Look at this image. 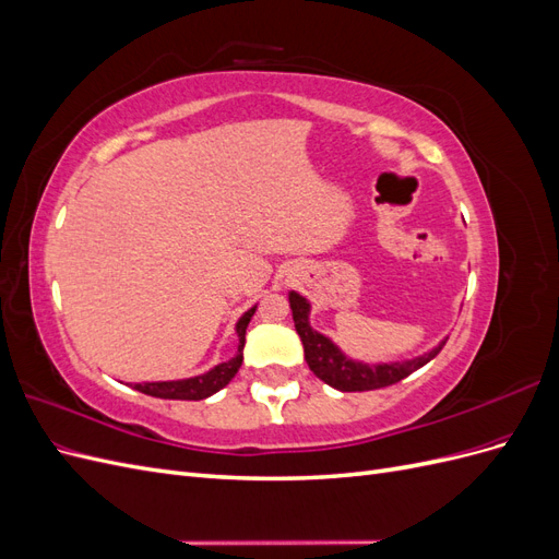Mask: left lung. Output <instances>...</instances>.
<instances>
[{"mask_svg":"<svg viewBox=\"0 0 559 559\" xmlns=\"http://www.w3.org/2000/svg\"><path fill=\"white\" fill-rule=\"evenodd\" d=\"M289 306L294 312V324L300 335L302 349H306V361L310 370L319 380H324L326 384L337 389V392H370V389L396 384L403 378L415 373L417 368L429 364L445 345L443 341L431 352L408 361H394V364L354 361L347 357V354H343L341 347H337L333 341H329L324 333H319L310 326V302L306 298L292 292Z\"/></svg>","mask_w":559,"mask_h":559,"instance_id":"8db88e82","label":"left lung"}]
</instances>
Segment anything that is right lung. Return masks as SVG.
Returning <instances> with one entry per match:
<instances>
[{"label": "right lung", "instance_id": "add662e5", "mask_svg": "<svg viewBox=\"0 0 559 559\" xmlns=\"http://www.w3.org/2000/svg\"><path fill=\"white\" fill-rule=\"evenodd\" d=\"M257 312V306L251 310H247L240 319L238 324H235V333L240 337V345H238V354L230 361H224L214 366L212 370L195 378H186V380H170V382H144V384H134V389L142 394L148 396H156V399H177V401H200V399H207L212 394H216L218 389H224L235 373H238L240 366H242V349H245V333L249 326V319Z\"/></svg>", "mask_w": 559, "mask_h": 559}]
</instances>
